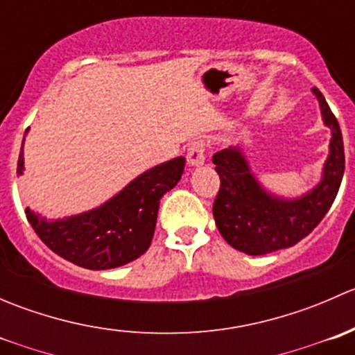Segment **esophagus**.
I'll return each mask as SVG.
<instances>
[{
  "mask_svg": "<svg viewBox=\"0 0 355 355\" xmlns=\"http://www.w3.org/2000/svg\"><path fill=\"white\" fill-rule=\"evenodd\" d=\"M206 159V142L194 141L187 149V161L191 166H199Z\"/></svg>",
  "mask_w": 355,
  "mask_h": 355,
  "instance_id": "esophagus-1",
  "label": "esophagus"
}]
</instances>
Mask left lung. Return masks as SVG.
Returning a JSON list of instances; mask_svg holds the SVG:
<instances>
[{
  "instance_id": "1",
  "label": "left lung",
  "mask_w": 355,
  "mask_h": 355,
  "mask_svg": "<svg viewBox=\"0 0 355 355\" xmlns=\"http://www.w3.org/2000/svg\"><path fill=\"white\" fill-rule=\"evenodd\" d=\"M313 92L324 123L331 128V142L323 180L309 194L295 200L277 199L261 189L239 149H223L213 156L214 170L220 175L214 221L225 241L249 256L295 245L320 225L338 194L345 170L342 132L320 89L314 87Z\"/></svg>"
}]
</instances>
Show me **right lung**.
Here are the masks:
<instances>
[{"mask_svg":"<svg viewBox=\"0 0 355 355\" xmlns=\"http://www.w3.org/2000/svg\"><path fill=\"white\" fill-rule=\"evenodd\" d=\"M184 168V157L157 164L101 207L65 220L48 221L28 207L25 214L37 237L63 259L87 270H111L137 259L149 249L159 199L178 184ZM22 170L20 149L17 173Z\"/></svg>","mask_w":355,"mask_h":355,"instance_id":"add662e5","label":"right lung"}]
</instances>
